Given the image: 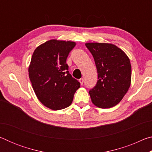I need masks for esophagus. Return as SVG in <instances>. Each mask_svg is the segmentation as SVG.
<instances>
[{"instance_id": "1", "label": "esophagus", "mask_w": 152, "mask_h": 152, "mask_svg": "<svg viewBox=\"0 0 152 152\" xmlns=\"http://www.w3.org/2000/svg\"><path fill=\"white\" fill-rule=\"evenodd\" d=\"M79 82H80V83L81 85H82V84H83V83H84V79L80 78L79 80Z\"/></svg>"}]
</instances>
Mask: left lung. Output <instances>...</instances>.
<instances>
[{"label":"left lung","instance_id":"left-lung-1","mask_svg":"<svg viewBox=\"0 0 152 152\" xmlns=\"http://www.w3.org/2000/svg\"><path fill=\"white\" fill-rule=\"evenodd\" d=\"M96 64V86L89 91L92 102L102 109L117 105L127 93L132 81V66L127 54L112 43H86Z\"/></svg>","mask_w":152,"mask_h":152}]
</instances>
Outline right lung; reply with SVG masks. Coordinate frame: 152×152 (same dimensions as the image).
<instances>
[{"mask_svg": "<svg viewBox=\"0 0 152 152\" xmlns=\"http://www.w3.org/2000/svg\"><path fill=\"white\" fill-rule=\"evenodd\" d=\"M76 43L51 39L35 49L29 66V76L39 101L51 110L70 106L80 82L69 73L66 59Z\"/></svg>", "mask_w": 152, "mask_h": 152, "instance_id": "1", "label": "right lung"}]
</instances>
